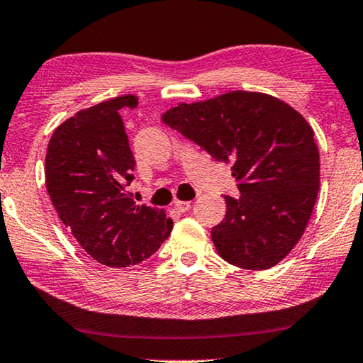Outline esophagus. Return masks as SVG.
Masks as SVG:
<instances>
[{"label": "esophagus", "mask_w": 363, "mask_h": 363, "mask_svg": "<svg viewBox=\"0 0 363 363\" xmlns=\"http://www.w3.org/2000/svg\"><path fill=\"white\" fill-rule=\"evenodd\" d=\"M174 208L177 212H187L191 208V202L189 200H174Z\"/></svg>", "instance_id": "34e87169"}]
</instances>
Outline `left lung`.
I'll use <instances>...</instances> for the list:
<instances>
[{"label":"left lung","mask_w":363,"mask_h":363,"mask_svg":"<svg viewBox=\"0 0 363 363\" xmlns=\"http://www.w3.org/2000/svg\"><path fill=\"white\" fill-rule=\"evenodd\" d=\"M163 122L231 167L240 199L212 228L216 252L231 266L266 270L296 246L320 191V151L313 128L279 97L230 91L179 102Z\"/></svg>","instance_id":"left-lung-1"}]
</instances>
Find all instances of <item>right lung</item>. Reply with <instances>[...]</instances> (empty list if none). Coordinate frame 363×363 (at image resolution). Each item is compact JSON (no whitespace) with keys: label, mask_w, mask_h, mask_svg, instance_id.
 <instances>
[{"label":"right lung","mask_w":363,"mask_h":363,"mask_svg":"<svg viewBox=\"0 0 363 363\" xmlns=\"http://www.w3.org/2000/svg\"><path fill=\"white\" fill-rule=\"evenodd\" d=\"M137 106L125 94L78 111L55 128L45 155L58 218L94 261L116 269L148 259L172 230L163 208L137 205L127 191L135 158L121 113Z\"/></svg>","instance_id":"add662e5"}]
</instances>
